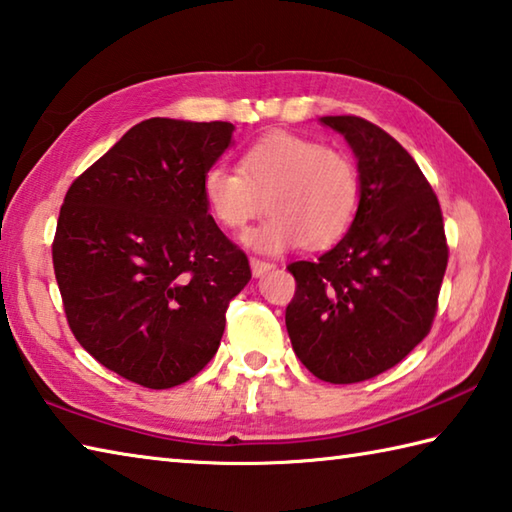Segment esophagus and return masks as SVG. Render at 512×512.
<instances>
[{"label": "esophagus", "instance_id": "esophagus-1", "mask_svg": "<svg viewBox=\"0 0 512 512\" xmlns=\"http://www.w3.org/2000/svg\"><path fill=\"white\" fill-rule=\"evenodd\" d=\"M275 264L273 262H264V259H257V257H250V270H253L255 277H262L268 270H273Z\"/></svg>", "mask_w": 512, "mask_h": 512}]
</instances>
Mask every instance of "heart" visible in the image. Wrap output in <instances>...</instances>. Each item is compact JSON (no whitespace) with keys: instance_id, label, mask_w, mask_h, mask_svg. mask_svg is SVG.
I'll list each match as a JSON object with an SVG mask.
<instances>
[{"instance_id":"b5f03b06","label":"heart","mask_w":512,"mask_h":512,"mask_svg":"<svg viewBox=\"0 0 512 512\" xmlns=\"http://www.w3.org/2000/svg\"><path fill=\"white\" fill-rule=\"evenodd\" d=\"M202 197L224 228L246 226L266 202L270 215L246 230L242 244L273 255L306 242L328 246L342 237L359 206V173L344 150L273 133L244 150L239 170L206 168Z\"/></svg>"}]
</instances>
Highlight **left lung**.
<instances>
[{
  "mask_svg": "<svg viewBox=\"0 0 512 512\" xmlns=\"http://www.w3.org/2000/svg\"><path fill=\"white\" fill-rule=\"evenodd\" d=\"M357 159L359 206L346 235L315 262H295L286 308L290 344L330 384L375 377L433 324L448 264L442 208L415 159L362 117L319 119Z\"/></svg>",
  "mask_w": 512,
  "mask_h": 512,
  "instance_id": "8db88e82",
  "label": "left lung"
}]
</instances>
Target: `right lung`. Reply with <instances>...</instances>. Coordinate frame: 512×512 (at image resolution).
<instances>
[{"label": "right lung", "mask_w": 512, "mask_h": 512, "mask_svg": "<svg viewBox=\"0 0 512 512\" xmlns=\"http://www.w3.org/2000/svg\"><path fill=\"white\" fill-rule=\"evenodd\" d=\"M228 122L153 117L84 170L64 197L53 266L68 326L90 355L146 388H173L222 342L250 279L219 230L202 177L233 144Z\"/></svg>", "instance_id": "obj_1"}]
</instances>
